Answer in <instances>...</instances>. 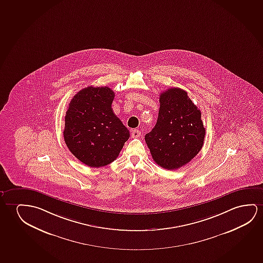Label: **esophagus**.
Here are the masks:
<instances>
[{"mask_svg": "<svg viewBox=\"0 0 263 263\" xmlns=\"http://www.w3.org/2000/svg\"><path fill=\"white\" fill-rule=\"evenodd\" d=\"M140 136H141V131H140V130H132V132H131V137H133V138H137V137H139Z\"/></svg>", "mask_w": 263, "mask_h": 263, "instance_id": "obj_1", "label": "esophagus"}]
</instances>
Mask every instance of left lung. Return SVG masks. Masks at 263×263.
Returning a JSON list of instances; mask_svg holds the SVG:
<instances>
[{
    "mask_svg": "<svg viewBox=\"0 0 263 263\" xmlns=\"http://www.w3.org/2000/svg\"><path fill=\"white\" fill-rule=\"evenodd\" d=\"M159 102L156 126L145 135V143L156 164L175 170L200 152L205 128L201 111L183 89L169 88L161 93Z\"/></svg>",
    "mask_w": 263,
    "mask_h": 263,
    "instance_id": "left-lung-1",
    "label": "left lung"
}]
</instances>
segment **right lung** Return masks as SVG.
Listing matches in <instances>:
<instances>
[{"label": "right lung", "mask_w": 263, "mask_h": 263, "mask_svg": "<svg viewBox=\"0 0 263 263\" xmlns=\"http://www.w3.org/2000/svg\"><path fill=\"white\" fill-rule=\"evenodd\" d=\"M115 93L108 87L89 86L69 104L63 131L66 145L90 167H102L117 159L129 131L111 107Z\"/></svg>", "instance_id": "right-lung-1"}]
</instances>
